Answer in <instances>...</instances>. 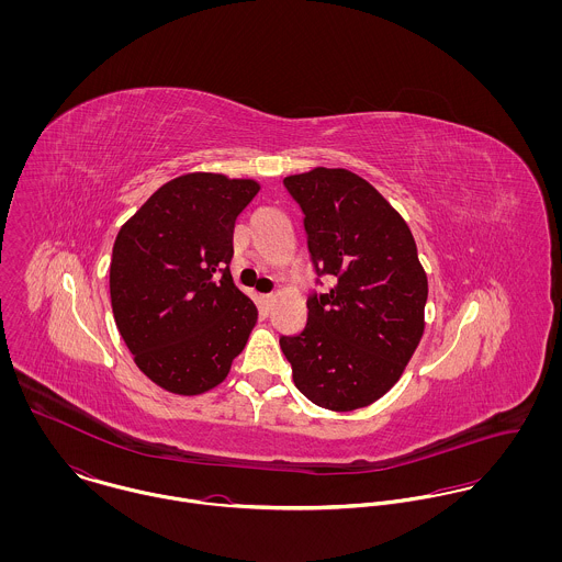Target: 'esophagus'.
<instances>
[{"label":"esophagus","mask_w":562,"mask_h":562,"mask_svg":"<svg viewBox=\"0 0 562 562\" xmlns=\"http://www.w3.org/2000/svg\"><path fill=\"white\" fill-rule=\"evenodd\" d=\"M261 299H263V303H266V305H270V303H274V299H277V294H263V296H261Z\"/></svg>","instance_id":"34e87169"}]
</instances>
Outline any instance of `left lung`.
<instances>
[{
	"instance_id": "left-lung-1",
	"label": "left lung",
	"mask_w": 562,
	"mask_h": 562,
	"mask_svg": "<svg viewBox=\"0 0 562 562\" xmlns=\"http://www.w3.org/2000/svg\"><path fill=\"white\" fill-rule=\"evenodd\" d=\"M303 210L318 274L335 277L307 296V324L279 344L294 385L314 404L355 411L401 379L424 333L426 272L401 214L359 175L314 168L283 179Z\"/></svg>"
}]
</instances>
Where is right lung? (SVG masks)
<instances>
[{
    "instance_id": "1",
    "label": "right lung",
    "mask_w": 562,
    "mask_h": 562,
    "mask_svg": "<svg viewBox=\"0 0 562 562\" xmlns=\"http://www.w3.org/2000/svg\"><path fill=\"white\" fill-rule=\"evenodd\" d=\"M252 179L190 172L164 183L121 227L112 314L136 366L166 392L203 394L229 374L257 321L229 263Z\"/></svg>"
}]
</instances>
